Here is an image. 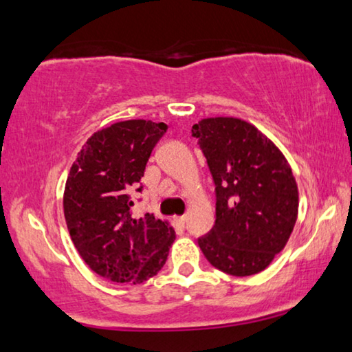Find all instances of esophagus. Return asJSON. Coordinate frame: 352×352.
<instances>
[{
    "mask_svg": "<svg viewBox=\"0 0 352 352\" xmlns=\"http://www.w3.org/2000/svg\"><path fill=\"white\" fill-rule=\"evenodd\" d=\"M175 221H177V223H178V225H180V226H183V225H185V221H186V215L177 217V219H175Z\"/></svg>",
    "mask_w": 352,
    "mask_h": 352,
    "instance_id": "esophagus-1",
    "label": "esophagus"
}]
</instances>
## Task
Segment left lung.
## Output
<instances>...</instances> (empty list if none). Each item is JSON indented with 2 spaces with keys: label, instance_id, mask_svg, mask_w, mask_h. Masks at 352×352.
Listing matches in <instances>:
<instances>
[{
  "label": "left lung",
  "instance_id": "obj_1",
  "mask_svg": "<svg viewBox=\"0 0 352 352\" xmlns=\"http://www.w3.org/2000/svg\"><path fill=\"white\" fill-rule=\"evenodd\" d=\"M215 183V225L197 239L212 266L231 276L268 268L298 215V188L279 148L250 122L207 118L191 129Z\"/></svg>",
  "mask_w": 352,
  "mask_h": 352
}]
</instances>
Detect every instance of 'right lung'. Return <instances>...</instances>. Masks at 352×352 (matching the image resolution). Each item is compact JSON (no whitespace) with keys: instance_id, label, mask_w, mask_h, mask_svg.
<instances>
[{"instance_id":"obj_1","label":"right lung","mask_w":352,"mask_h":352,"mask_svg":"<svg viewBox=\"0 0 352 352\" xmlns=\"http://www.w3.org/2000/svg\"><path fill=\"white\" fill-rule=\"evenodd\" d=\"M164 122L131 120L97 131L73 162L63 192V214L73 244L94 273L118 284H142L164 266L174 228L145 214L133 219L132 191Z\"/></svg>"}]
</instances>
